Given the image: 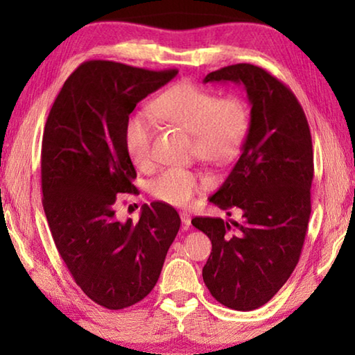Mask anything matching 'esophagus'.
Listing matches in <instances>:
<instances>
[{"label": "esophagus", "mask_w": 355, "mask_h": 355, "mask_svg": "<svg viewBox=\"0 0 355 355\" xmlns=\"http://www.w3.org/2000/svg\"><path fill=\"white\" fill-rule=\"evenodd\" d=\"M182 222L184 224V227H189L191 225V214L183 211L182 213Z\"/></svg>", "instance_id": "esophagus-1"}]
</instances>
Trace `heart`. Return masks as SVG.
I'll return each instance as SVG.
<instances>
[{
    "label": "heart",
    "mask_w": 355,
    "mask_h": 355,
    "mask_svg": "<svg viewBox=\"0 0 355 355\" xmlns=\"http://www.w3.org/2000/svg\"><path fill=\"white\" fill-rule=\"evenodd\" d=\"M156 117L192 133L194 152L213 164H227L243 148L252 125L249 101L241 95L219 97L194 84H177L153 100ZM153 122L146 112H136L125 123V148L137 169L152 166ZM205 180L184 167H167L150 182V192L171 205L194 202Z\"/></svg>",
    "instance_id": "heart-1"
}]
</instances>
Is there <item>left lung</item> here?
Wrapping results in <instances>:
<instances>
[{
  "instance_id": "obj_1",
  "label": "left lung",
  "mask_w": 355,
  "mask_h": 355,
  "mask_svg": "<svg viewBox=\"0 0 355 355\" xmlns=\"http://www.w3.org/2000/svg\"><path fill=\"white\" fill-rule=\"evenodd\" d=\"M203 83L241 84L252 110L241 156L208 199L241 219L191 220L213 245L202 271L211 296L228 309L249 311L272 299L299 261L311 213L310 128L294 94L261 67L228 65Z\"/></svg>"
}]
</instances>
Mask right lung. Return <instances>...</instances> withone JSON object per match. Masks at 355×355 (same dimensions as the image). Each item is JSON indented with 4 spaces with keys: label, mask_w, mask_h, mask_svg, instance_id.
I'll return each mask as SVG.
<instances>
[{
    "label": "right lung",
    "mask_w": 355,
    "mask_h": 355,
    "mask_svg": "<svg viewBox=\"0 0 355 355\" xmlns=\"http://www.w3.org/2000/svg\"><path fill=\"white\" fill-rule=\"evenodd\" d=\"M177 73L87 61L48 114L40 164L48 225L76 285L105 309L131 307L153 290L182 224L163 202L144 203L136 224L116 218L117 196L136 194L125 123Z\"/></svg>",
    "instance_id": "1"
}]
</instances>
